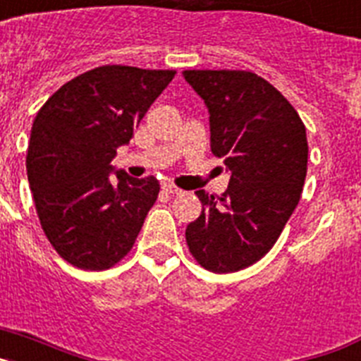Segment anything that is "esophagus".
<instances>
[{
	"label": "esophagus",
	"mask_w": 361,
	"mask_h": 361,
	"mask_svg": "<svg viewBox=\"0 0 361 361\" xmlns=\"http://www.w3.org/2000/svg\"><path fill=\"white\" fill-rule=\"evenodd\" d=\"M162 191L170 193V195H183V190H180V188H177V186H173L171 183L162 184Z\"/></svg>",
	"instance_id": "obj_1"
}]
</instances>
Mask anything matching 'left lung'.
Segmentation results:
<instances>
[{
  "instance_id": "obj_1",
  "label": "left lung",
  "mask_w": 361,
  "mask_h": 361,
  "mask_svg": "<svg viewBox=\"0 0 361 361\" xmlns=\"http://www.w3.org/2000/svg\"><path fill=\"white\" fill-rule=\"evenodd\" d=\"M209 114L212 152L229 186L220 199L197 191L202 213L186 228L197 262L233 273L273 247L298 206L307 173L305 126L289 101L245 70H184Z\"/></svg>"
}]
</instances>
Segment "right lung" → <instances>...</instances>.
Masks as SVG:
<instances>
[{"mask_svg": "<svg viewBox=\"0 0 361 361\" xmlns=\"http://www.w3.org/2000/svg\"><path fill=\"white\" fill-rule=\"evenodd\" d=\"M173 78L175 70L99 66L63 85L37 111L28 184L44 235L72 266L103 271L132 250L161 186L111 161Z\"/></svg>", "mask_w": 361, "mask_h": 361, "instance_id": "add662e5", "label": "right lung"}]
</instances>
